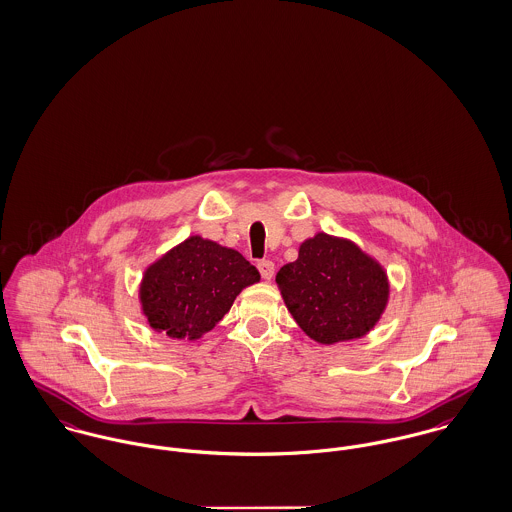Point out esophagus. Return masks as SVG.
I'll use <instances>...</instances> for the list:
<instances>
[{
	"label": "esophagus",
	"mask_w": 512,
	"mask_h": 512,
	"mask_svg": "<svg viewBox=\"0 0 512 512\" xmlns=\"http://www.w3.org/2000/svg\"><path fill=\"white\" fill-rule=\"evenodd\" d=\"M257 269H259V273H261V276H263L265 280H271L273 275H275V263L269 261V259L259 261V263H257Z\"/></svg>",
	"instance_id": "esophagus-1"
}]
</instances>
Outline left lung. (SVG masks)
<instances>
[{
  "label": "left lung",
  "mask_w": 512,
  "mask_h": 512,
  "mask_svg": "<svg viewBox=\"0 0 512 512\" xmlns=\"http://www.w3.org/2000/svg\"><path fill=\"white\" fill-rule=\"evenodd\" d=\"M276 284L288 312L317 343L333 345L366 335L386 308L384 269L347 239L317 234L300 245Z\"/></svg>",
  "instance_id": "1"
}]
</instances>
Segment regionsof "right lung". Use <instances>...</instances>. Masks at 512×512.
Here are the masks:
<instances>
[{
    "instance_id": "add662e5",
    "label": "right lung",
    "mask_w": 512,
    "mask_h": 512,
    "mask_svg": "<svg viewBox=\"0 0 512 512\" xmlns=\"http://www.w3.org/2000/svg\"><path fill=\"white\" fill-rule=\"evenodd\" d=\"M259 278L241 253L210 239L189 237L148 267L140 286L142 310L156 331L173 339H198Z\"/></svg>"
}]
</instances>
